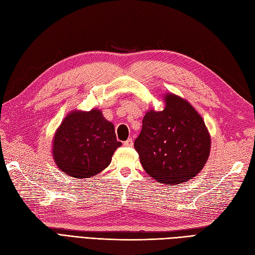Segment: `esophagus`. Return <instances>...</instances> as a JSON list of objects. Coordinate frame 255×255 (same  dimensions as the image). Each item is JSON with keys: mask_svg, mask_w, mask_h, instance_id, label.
Instances as JSON below:
<instances>
[{"mask_svg": "<svg viewBox=\"0 0 255 255\" xmlns=\"http://www.w3.org/2000/svg\"><path fill=\"white\" fill-rule=\"evenodd\" d=\"M123 145H124V146H128V147L132 146V145H133L132 139H128V140H126L125 142H123Z\"/></svg>", "mask_w": 255, "mask_h": 255, "instance_id": "obj_1", "label": "esophagus"}]
</instances>
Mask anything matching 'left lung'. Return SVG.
Here are the masks:
<instances>
[{"label": "left lung", "mask_w": 255, "mask_h": 255, "mask_svg": "<svg viewBox=\"0 0 255 255\" xmlns=\"http://www.w3.org/2000/svg\"><path fill=\"white\" fill-rule=\"evenodd\" d=\"M161 112L151 110L142 121L134 141L144 170L164 184L177 185L201 171L210 153V135L205 122L187 101L165 97Z\"/></svg>", "instance_id": "obj_1"}]
</instances>
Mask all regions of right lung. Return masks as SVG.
Listing matches in <instances>:
<instances>
[{
  "label": "right lung",
  "mask_w": 255,
  "mask_h": 255,
  "mask_svg": "<svg viewBox=\"0 0 255 255\" xmlns=\"http://www.w3.org/2000/svg\"><path fill=\"white\" fill-rule=\"evenodd\" d=\"M117 141L112 123L98 110L70 113L54 136L53 154L56 165L74 178H89L106 169Z\"/></svg>",
  "instance_id": "1"
}]
</instances>
